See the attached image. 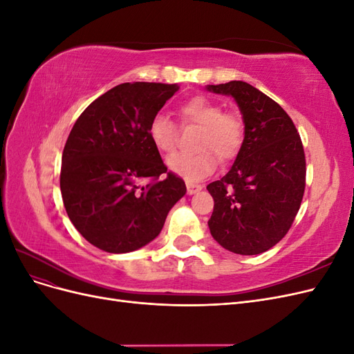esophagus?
I'll return each instance as SVG.
<instances>
[{
  "label": "esophagus",
  "instance_id": "1",
  "mask_svg": "<svg viewBox=\"0 0 354 354\" xmlns=\"http://www.w3.org/2000/svg\"><path fill=\"white\" fill-rule=\"evenodd\" d=\"M186 187H187V195H195L199 190H202L201 185H194V183H187Z\"/></svg>",
  "mask_w": 354,
  "mask_h": 354
}]
</instances>
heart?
Wrapping results in <instances>:
<instances>
[{"instance_id":"obj_1","label":"heart","mask_w":354,"mask_h":354,"mask_svg":"<svg viewBox=\"0 0 354 354\" xmlns=\"http://www.w3.org/2000/svg\"><path fill=\"white\" fill-rule=\"evenodd\" d=\"M185 122L196 124L202 128L196 147L201 152L194 155L176 153L167 160L168 168L186 181H199L214 173L216 158L229 160L238 155L243 142L245 127L236 113L224 112L221 104L205 95L190 97L178 109ZM147 134L159 152L169 153L176 146V125L164 113H156L147 127ZM209 151H205V149Z\"/></svg>"}]
</instances>
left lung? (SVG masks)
Listing matches in <instances>:
<instances>
[{"mask_svg": "<svg viewBox=\"0 0 354 354\" xmlns=\"http://www.w3.org/2000/svg\"><path fill=\"white\" fill-rule=\"evenodd\" d=\"M232 95L245 125L236 159L223 178L207 186L214 199L208 227L224 250L255 255L270 250L288 233L301 205L306 156L288 113L251 84L207 85Z\"/></svg>", "mask_w": 354, "mask_h": 354, "instance_id": "8db88e82", "label": "left lung"}]
</instances>
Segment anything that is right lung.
<instances>
[{"mask_svg": "<svg viewBox=\"0 0 354 354\" xmlns=\"http://www.w3.org/2000/svg\"><path fill=\"white\" fill-rule=\"evenodd\" d=\"M177 90V84H120L72 128L62 155V198L75 229L102 251L124 254L147 245L186 195L185 181L167 173L147 134Z\"/></svg>", "mask_w": 354, "mask_h": 354, "instance_id": "add662e5", "label": "right lung"}]
</instances>
